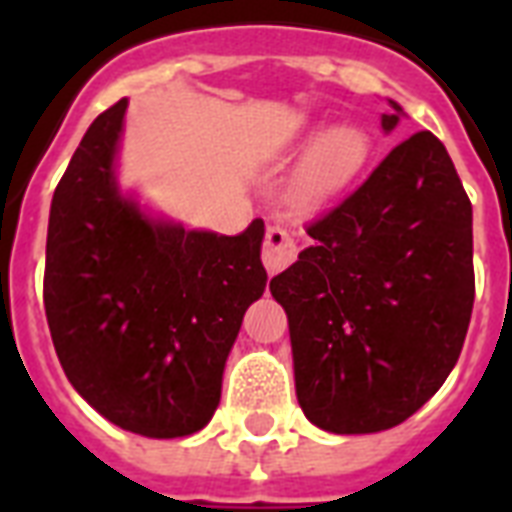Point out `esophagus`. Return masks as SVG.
Returning a JSON list of instances; mask_svg holds the SVG:
<instances>
[{"instance_id":"obj_1","label":"esophagus","mask_w":512,"mask_h":512,"mask_svg":"<svg viewBox=\"0 0 512 512\" xmlns=\"http://www.w3.org/2000/svg\"><path fill=\"white\" fill-rule=\"evenodd\" d=\"M297 257V244L292 239V233L281 225H271L265 231L263 241V265L268 273H279L284 271L287 265L295 263Z\"/></svg>"}]
</instances>
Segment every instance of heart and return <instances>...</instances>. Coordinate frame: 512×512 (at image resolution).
I'll return each instance as SVG.
<instances>
[{
  "mask_svg": "<svg viewBox=\"0 0 512 512\" xmlns=\"http://www.w3.org/2000/svg\"><path fill=\"white\" fill-rule=\"evenodd\" d=\"M372 154V140L361 127H335L311 148L292 180L297 204L313 207L348 188L364 170Z\"/></svg>",
  "mask_w": 512,
  "mask_h": 512,
  "instance_id": "b5f03b06",
  "label": "heart"
}]
</instances>
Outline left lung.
<instances>
[{"label":"left lung","instance_id":"8db88e82","mask_svg":"<svg viewBox=\"0 0 512 512\" xmlns=\"http://www.w3.org/2000/svg\"><path fill=\"white\" fill-rule=\"evenodd\" d=\"M390 108L385 132L404 114ZM305 231L311 247L271 279L297 401L329 433L396 428L454 369L476 297L473 207L444 143L414 132Z\"/></svg>","mask_w":512,"mask_h":512}]
</instances>
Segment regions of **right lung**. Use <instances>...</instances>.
Instances as JSON below:
<instances>
[{"label":"right lung","mask_w":512,"mask_h":512,"mask_svg":"<svg viewBox=\"0 0 512 512\" xmlns=\"http://www.w3.org/2000/svg\"><path fill=\"white\" fill-rule=\"evenodd\" d=\"M127 98L84 132L47 225L44 313L68 382L108 422L191 436L220 404L225 358L263 295V220L239 236L154 220L116 188Z\"/></svg>","instance_id":"right-lung-1"}]
</instances>
